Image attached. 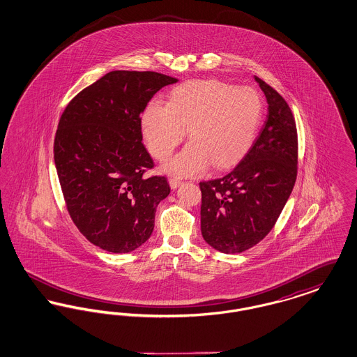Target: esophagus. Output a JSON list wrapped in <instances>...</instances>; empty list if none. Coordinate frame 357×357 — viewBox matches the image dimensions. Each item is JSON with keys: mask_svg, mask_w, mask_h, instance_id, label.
I'll return each instance as SVG.
<instances>
[{"mask_svg": "<svg viewBox=\"0 0 357 357\" xmlns=\"http://www.w3.org/2000/svg\"><path fill=\"white\" fill-rule=\"evenodd\" d=\"M169 183H170V187L172 190H175L176 187L181 186V181L179 179H175V178H170V181H169Z\"/></svg>", "mask_w": 357, "mask_h": 357, "instance_id": "34e87169", "label": "esophagus"}]
</instances>
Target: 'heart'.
<instances>
[{
	"label": "heart",
	"mask_w": 357,
	"mask_h": 357,
	"mask_svg": "<svg viewBox=\"0 0 357 357\" xmlns=\"http://www.w3.org/2000/svg\"><path fill=\"white\" fill-rule=\"evenodd\" d=\"M262 102L249 86L192 80L172 89L169 102H151L142 114L150 153L166 160L188 135L190 143L165 165L175 176L202 174L210 165L234 163L255 139Z\"/></svg>",
	"instance_id": "b5f03b06"
}]
</instances>
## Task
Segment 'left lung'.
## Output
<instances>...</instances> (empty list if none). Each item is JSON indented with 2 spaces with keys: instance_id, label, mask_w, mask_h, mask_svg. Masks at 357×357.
Segmentation results:
<instances>
[{
  "instance_id": "8db88e82",
  "label": "left lung",
  "mask_w": 357,
  "mask_h": 357,
  "mask_svg": "<svg viewBox=\"0 0 357 357\" xmlns=\"http://www.w3.org/2000/svg\"><path fill=\"white\" fill-rule=\"evenodd\" d=\"M268 116L252 147L226 175L199 183L201 231L215 250L236 255L269 234L297 178V128L288 102L255 76Z\"/></svg>"
}]
</instances>
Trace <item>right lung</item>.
Returning a JSON list of instances; mask_svg holds the SVG:
<instances>
[{"label":"right lung","instance_id":"obj_1","mask_svg":"<svg viewBox=\"0 0 357 357\" xmlns=\"http://www.w3.org/2000/svg\"><path fill=\"white\" fill-rule=\"evenodd\" d=\"M176 82L151 70H112L79 92L60 118L53 153L67 210L105 252L142 246L153 234L158 204L170 194L166 176H144L153 162L142 143L140 114Z\"/></svg>","mask_w":357,"mask_h":357}]
</instances>
